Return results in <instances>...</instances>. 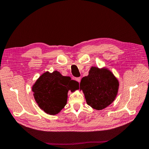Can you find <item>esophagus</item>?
Wrapping results in <instances>:
<instances>
[{"mask_svg": "<svg viewBox=\"0 0 149 149\" xmlns=\"http://www.w3.org/2000/svg\"><path fill=\"white\" fill-rule=\"evenodd\" d=\"M75 80H76L77 82L80 83V81H81V77H76V78H75Z\"/></svg>", "mask_w": 149, "mask_h": 149, "instance_id": "obj_1", "label": "esophagus"}]
</instances>
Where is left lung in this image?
I'll use <instances>...</instances> for the list:
<instances>
[{"label": "left lung", "instance_id": "1", "mask_svg": "<svg viewBox=\"0 0 149 149\" xmlns=\"http://www.w3.org/2000/svg\"><path fill=\"white\" fill-rule=\"evenodd\" d=\"M119 82L107 69L92 67L89 75L82 78L80 89L85 95L88 105L96 110L104 109L116 97Z\"/></svg>", "mask_w": 149, "mask_h": 149}]
</instances>
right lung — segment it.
<instances>
[{"label": "right lung", "mask_w": 149, "mask_h": 149, "mask_svg": "<svg viewBox=\"0 0 149 149\" xmlns=\"http://www.w3.org/2000/svg\"><path fill=\"white\" fill-rule=\"evenodd\" d=\"M78 88L79 83L55 71L41 75L33 86L32 91L39 107L47 114L55 115L66 104L68 91H73Z\"/></svg>", "instance_id": "1"}]
</instances>
